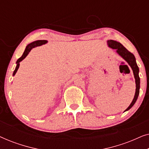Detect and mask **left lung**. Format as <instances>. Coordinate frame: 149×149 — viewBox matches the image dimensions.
<instances>
[{
    "mask_svg": "<svg viewBox=\"0 0 149 149\" xmlns=\"http://www.w3.org/2000/svg\"><path fill=\"white\" fill-rule=\"evenodd\" d=\"M108 45L109 47H111L113 49H116L117 53L120 56H121L126 62L128 63V64L130 65L131 67L132 70H133V73L134 75V78L136 80V93L134 97L132 100V103L130 104V105L128 107L127 109L125 111H127L128 110H130L131 108L133 107L134 104L136 103V100H137L138 95H139L140 92V77H139V68L136 62V58L134 57V54H132L131 52H130L125 47L123 46V45H121L120 42L116 41V40H109L107 41Z\"/></svg>",
    "mask_w": 149,
    "mask_h": 149,
    "instance_id": "1",
    "label": "left lung"
}]
</instances>
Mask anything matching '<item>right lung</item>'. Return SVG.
Returning <instances> with one entry per match:
<instances>
[{"label":"right lung","instance_id":"add662e5","mask_svg":"<svg viewBox=\"0 0 149 149\" xmlns=\"http://www.w3.org/2000/svg\"><path fill=\"white\" fill-rule=\"evenodd\" d=\"M47 40H36V41L32 42H31V43H30L29 45H28L26 46V49H25V51H24L23 55H22V57H20V58L17 60V62H16L17 66H16V68L15 69V70H14L13 76H14V75L15 74V73L17 72L18 68H19V62H21V61L23 60L24 59L28 56V54H29V52L31 51L32 48L36 47H37V46H40V45H42L47 43Z\"/></svg>","mask_w":149,"mask_h":149}]
</instances>
